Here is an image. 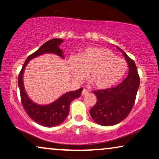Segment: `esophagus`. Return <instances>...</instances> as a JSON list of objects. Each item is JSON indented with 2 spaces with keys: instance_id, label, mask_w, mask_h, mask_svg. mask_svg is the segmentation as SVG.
I'll return each instance as SVG.
<instances>
[{
  "instance_id": "34e87169",
  "label": "esophagus",
  "mask_w": 159,
  "mask_h": 159,
  "mask_svg": "<svg viewBox=\"0 0 159 159\" xmlns=\"http://www.w3.org/2000/svg\"><path fill=\"white\" fill-rule=\"evenodd\" d=\"M88 93H89V92H88L87 89H83V91H82L81 94H82V95H87Z\"/></svg>"
}]
</instances>
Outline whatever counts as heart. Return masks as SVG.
Returning <instances> with one entry per match:
<instances>
[{
    "label": "heart",
    "mask_w": 159,
    "mask_h": 159,
    "mask_svg": "<svg viewBox=\"0 0 159 159\" xmlns=\"http://www.w3.org/2000/svg\"><path fill=\"white\" fill-rule=\"evenodd\" d=\"M75 79L81 80L87 72L89 81L95 88L105 89L116 85L125 75L127 63L107 49L88 47L69 60Z\"/></svg>",
    "instance_id": "obj_1"
}]
</instances>
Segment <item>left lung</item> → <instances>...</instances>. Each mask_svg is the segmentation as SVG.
Here are the masks:
<instances>
[{
  "mask_svg": "<svg viewBox=\"0 0 159 159\" xmlns=\"http://www.w3.org/2000/svg\"><path fill=\"white\" fill-rule=\"evenodd\" d=\"M117 48L122 52L128 64L127 77L116 87L93 92L97 101L89 110L94 121L106 127L116 125L127 117L135 104L140 84V78L134 61L121 49Z\"/></svg>",
  "mask_w": 159,
  "mask_h": 159,
  "instance_id": "1",
  "label": "left lung"
}]
</instances>
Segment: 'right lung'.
I'll return each mask as SVG.
<instances>
[{"label":"right lung","mask_w":159,"mask_h":159,"mask_svg":"<svg viewBox=\"0 0 159 159\" xmlns=\"http://www.w3.org/2000/svg\"><path fill=\"white\" fill-rule=\"evenodd\" d=\"M63 41L64 40L60 38H54L43 43L37 51L26 58L18 76V87L20 89V99L25 111L34 121L44 127H55L64 122L70 112V103L74 99L81 96L83 89L80 88L75 91L68 92L49 104H37L29 98L25 91L23 81L24 72L29 61L39 55L46 53H52L64 58V52L59 47Z\"/></svg>","instance_id":"obj_1"}]
</instances>
